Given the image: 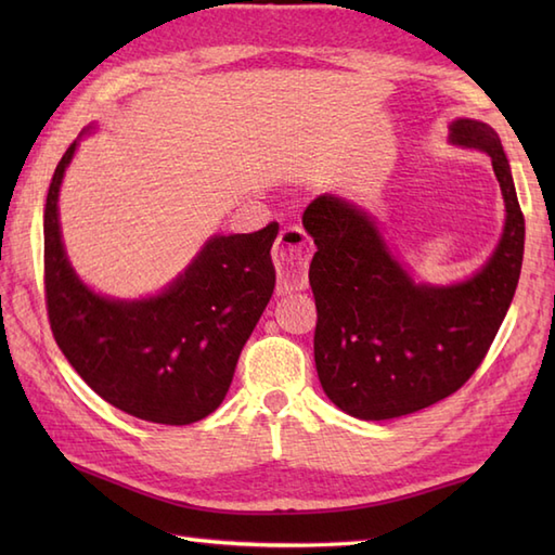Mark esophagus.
<instances>
[{
    "label": "esophagus",
    "mask_w": 555,
    "mask_h": 555,
    "mask_svg": "<svg viewBox=\"0 0 555 555\" xmlns=\"http://www.w3.org/2000/svg\"><path fill=\"white\" fill-rule=\"evenodd\" d=\"M312 257V243L302 229L288 227L279 233L274 245V264L279 271L276 293L302 291L308 288V262Z\"/></svg>",
    "instance_id": "1"
}]
</instances>
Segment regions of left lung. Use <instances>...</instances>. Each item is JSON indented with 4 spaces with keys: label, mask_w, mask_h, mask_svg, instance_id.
I'll return each instance as SVG.
<instances>
[{
    "label": "left lung",
    "mask_w": 555,
    "mask_h": 555,
    "mask_svg": "<svg viewBox=\"0 0 555 555\" xmlns=\"http://www.w3.org/2000/svg\"><path fill=\"white\" fill-rule=\"evenodd\" d=\"M455 145L485 150L505 199L503 238L465 284L417 286L384 245L367 211L334 195L302 215L317 253L314 362L324 393L360 420H391L455 393L477 372L508 312L525 255V217L493 128L451 126Z\"/></svg>",
    "instance_id": "left-lung-1"
}]
</instances>
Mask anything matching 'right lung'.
<instances>
[{
    "label": "right lung",
    "instance_id": "1",
    "mask_svg": "<svg viewBox=\"0 0 555 555\" xmlns=\"http://www.w3.org/2000/svg\"><path fill=\"white\" fill-rule=\"evenodd\" d=\"M76 145L56 164L44 203V302L56 346L109 405L155 424H193L221 405L274 293L279 223L211 238L157 298H102L80 284L59 233V185Z\"/></svg>",
    "mask_w": 555,
    "mask_h": 555
}]
</instances>
